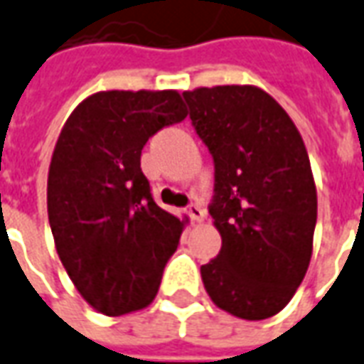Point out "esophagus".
Instances as JSON below:
<instances>
[{
	"label": "esophagus",
	"instance_id": "1",
	"mask_svg": "<svg viewBox=\"0 0 364 364\" xmlns=\"http://www.w3.org/2000/svg\"><path fill=\"white\" fill-rule=\"evenodd\" d=\"M187 214H189L191 222L193 223L204 222V210L200 208V206H196V204H193V206H189V208H187Z\"/></svg>",
	"mask_w": 364,
	"mask_h": 364
}]
</instances>
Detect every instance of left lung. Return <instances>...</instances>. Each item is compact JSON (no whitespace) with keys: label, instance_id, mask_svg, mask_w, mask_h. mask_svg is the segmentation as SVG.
<instances>
[{"label":"left lung","instance_id":"obj_1","mask_svg":"<svg viewBox=\"0 0 364 364\" xmlns=\"http://www.w3.org/2000/svg\"><path fill=\"white\" fill-rule=\"evenodd\" d=\"M183 96L216 168L210 214L222 249L200 268L204 289L237 318H270L312 257L318 198L303 136L258 86H198Z\"/></svg>","mask_w":364,"mask_h":364}]
</instances>
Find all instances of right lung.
I'll list each match as a JSON object with an SVG mask.
<instances>
[{
	"instance_id": "add662e5",
	"label": "right lung",
	"mask_w": 364,
	"mask_h": 364,
	"mask_svg": "<svg viewBox=\"0 0 364 364\" xmlns=\"http://www.w3.org/2000/svg\"><path fill=\"white\" fill-rule=\"evenodd\" d=\"M187 114L177 90H102L59 133L48 171L53 243L80 297L106 316L150 305L177 250L187 218L154 203L141 152Z\"/></svg>"
}]
</instances>
